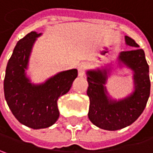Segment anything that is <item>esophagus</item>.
I'll use <instances>...</instances> for the list:
<instances>
[{
  "label": "esophagus",
  "instance_id": "esophagus-1",
  "mask_svg": "<svg viewBox=\"0 0 153 153\" xmlns=\"http://www.w3.org/2000/svg\"><path fill=\"white\" fill-rule=\"evenodd\" d=\"M85 72H86V65H79L78 66V74H79V76H83L85 74Z\"/></svg>",
  "mask_w": 153,
  "mask_h": 153
}]
</instances>
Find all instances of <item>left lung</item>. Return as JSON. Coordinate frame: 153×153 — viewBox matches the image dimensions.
Segmentation results:
<instances>
[{
	"label": "left lung",
	"mask_w": 153,
	"mask_h": 153,
	"mask_svg": "<svg viewBox=\"0 0 153 153\" xmlns=\"http://www.w3.org/2000/svg\"><path fill=\"white\" fill-rule=\"evenodd\" d=\"M125 42L130 46L137 47L122 51L118 57L120 63L134 72L135 91L131 95L119 101L108 97L105 87L108 68L87 72V94L90 101L88 118L94 125L107 131H117L133 123L143 113L150 96L149 65L145 51L137 48L139 45L128 36H125Z\"/></svg>",
	"instance_id": "left-lung-1"
}]
</instances>
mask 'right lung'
Wrapping results in <instances>:
<instances>
[{
  "label": "right lung",
  "instance_id": "add662e5",
  "mask_svg": "<svg viewBox=\"0 0 153 153\" xmlns=\"http://www.w3.org/2000/svg\"><path fill=\"white\" fill-rule=\"evenodd\" d=\"M40 35L31 31L17 42L4 78V95L12 114L22 124L35 130L48 128L56 123L59 117L58 100L70 90L78 76L77 69H72L54 75L43 84L30 83L25 70L32 46Z\"/></svg>",
  "mask_w": 153,
  "mask_h": 153
}]
</instances>
